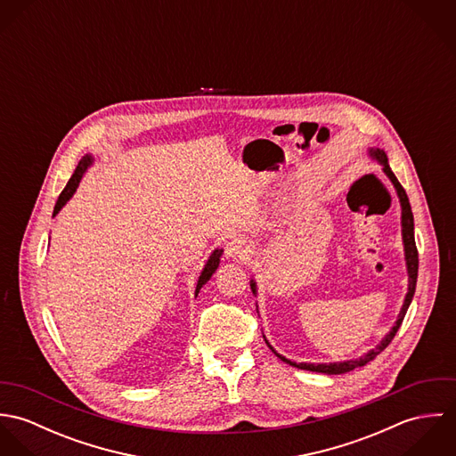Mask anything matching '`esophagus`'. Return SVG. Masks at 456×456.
I'll return each mask as SVG.
<instances>
[{"mask_svg":"<svg viewBox=\"0 0 456 456\" xmlns=\"http://www.w3.org/2000/svg\"><path fill=\"white\" fill-rule=\"evenodd\" d=\"M226 258L232 261H246L249 258V248L242 240H232L226 244Z\"/></svg>","mask_w":456,"mask_h":456,"instance_id":"obj_1","label":"esophagus"}]
</instances>
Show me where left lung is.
I'll use <instances>...</instances> for the list:
<instances>
[{
    "label": "left lung",
    "mask_w": 456,
    "mask_h": 456,
    "mask_svg": "<svg viewBox=\"0 0 456 456\" xmlns=\"http://www.w3.org/2000/svg\"><path fill=\"white\" fill-rule=\"evenodd\" d=\"M372 158H376L385 168V174L390 177L395 190H396V195L400 198V205H402V239H403V249H405V261H407V272H409V291L405 295V300H403V305H402V311L398 314V320L395 326L391 328L390 333L381 340V344L369 351L367 354H363L362 358H356V360H347V362H337V363H297V362H291L284 356H281L279 353L273 351L272 346H268L282 362L289 363L291 367H297V369H302V370H311V372H322V374H328V376H333V374H346L349 370H354L358 367H363L367 365L369 362H372L383 349L388 347L395 333L398 331V328L402 325L403 318H405V313L411 305V300L414 297V289H416V279H418V249H416V242H414V217H412V210H411V203H409V198L405 190L402 188V184L398 183V179L395 177V174L391 172L390 165H388V158L385 154V151L381 149H372L370 151ZM251 289L253 293H256V284L255 281H251Z\"/></svg>",
    "instance_id": "8db88e82"
}]
</instances>
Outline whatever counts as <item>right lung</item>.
I'll return each instance as SVG.
<instances>
[{
    "label": "right lung",
    "mask_w": 456,
    "mask_h": 456,
    "mask_svg": "<svg viewBox=\"0 0 456 456\" xmlns=\"http://www.w3.org/2000/svg\"><path fill=\"white\" fill-rule=\"evenodd\" d=\"M91 156H84L82 159H80V163L77 165V168H75V172H73V175L69 177V181H68V184L65 186V190L61 191V195L58 198V201H56V207H54V214L53 216H56L61 208H63V205H65L66 201L73 196L75 193V190H77V186H78V183H80V179H82V175H84V172L87 170V167L91 165ZM221 249H216L214 253H212V256L208 258L207 261V265H205V268L201 270V275H200V279H198V284H196V295H198V291H200V288L212 277V273L216 272V268L219 266V256H221Z\"/></svg>",
    "instance_id": "add662e5"
}]
</instances>
